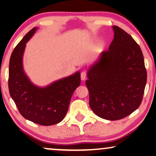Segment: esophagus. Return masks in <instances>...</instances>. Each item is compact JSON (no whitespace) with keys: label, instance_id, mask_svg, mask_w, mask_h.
Wrapping results in <instances>:
<instances>
[{"label":"esophagus","instance_id":"obj_1","mask_svg":"<svg viewBox=\"0 0 156 156\" xmlns=\"http://www.w3.org/2000/svg\"><path fill=\"white\" fill-rule=\"evenodd\" d=\"M86 73L85 72V71H83L82 73H81V80L83 81L86 80Z\"/></svg>","mask_w":156,"mask_h":156}]
</instances>
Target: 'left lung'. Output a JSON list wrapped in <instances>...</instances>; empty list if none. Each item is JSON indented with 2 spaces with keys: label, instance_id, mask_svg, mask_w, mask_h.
Returning a JSON list of instances; mask_svg holds the SVG:
<instances>
[{
  "label": "left lung",
  "instance_id": "left-lung-1",
  "mask_svg": "<svg viewBox=\"0 0 156 156\" xmlns=\"http://www.w3.org/2000/svg\"><path fill=\"white\" fill-rule=\"evenodd\" d=\"M113 28V41L88 70L86 85L92 111L103 119L118 120L141 104L147 75L139 45L122 28Z\"/></svg>",
  "mask_w": 156,
  "mask_h": 156
}]
</instances>
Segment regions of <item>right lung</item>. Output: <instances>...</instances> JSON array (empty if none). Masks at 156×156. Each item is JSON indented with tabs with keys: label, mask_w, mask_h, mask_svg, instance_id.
<instances>
[{
	"label": "right lung",
	"mask_w": 156,
	"mask_h": 156,
	"mask_svg": "<svg viewBox=\"0 0 156 156\" xmlns=\"http://www.w3.org/2000/svg\"><path fill=\"white\" fill-rule=\"evenodd\" d=\"M37 29L35 27L28 32L12 53L9 91L24 118L42 126H50L65 117L74 91L80 85V73L61 79L45 88H39L30 82L23 69L22 58L25 43Z\"/></svg>",
	"instance_id": "add662e5"
}]
</instances>
